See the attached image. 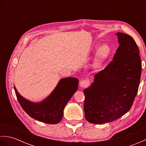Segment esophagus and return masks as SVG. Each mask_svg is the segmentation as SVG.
Masks as SVG:
<instances>
[{
  "label": "esophagus",
  "instance_id": "esophagus-1",
  "mask_svg": "<svg viewBox=\"0 0 146 146\" xmlns=\"http://www.w3.org/2000/svg\"><path fill=\"white\" fill-rule=\"evenodd\" d=\"M89 85V81L87 80H82L80 82V86L82 88L87 87Z\"/></svg>",
  "mask_w": 146,
  "mask_h": 146
}]
</instances>
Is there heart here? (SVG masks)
Listing matches in <instances>:
<instances>
[{"label":"heart","mask_w":146,"mask_h":146,"mask_svg":"<svg viewBox=\"0 0 146 146\" xmlns=\"http://www.w3.org/2000/svg\"><path fill=\"white\" fill-rule=\"evenodd\" d=\"M111 52V49L107 44H104L99 47L97 52V58L98 62H102L108 58Z\"/></svg>","instance_id":"b5f03b06"}]
</instances>
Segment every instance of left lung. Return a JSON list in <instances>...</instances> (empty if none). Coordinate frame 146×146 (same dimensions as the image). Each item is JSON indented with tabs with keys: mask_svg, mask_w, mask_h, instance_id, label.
<instances>
[{
	"mask_svg": "<svg viewBox=\"0 0 146 146\" xmlns=\"http://www.w3.org/2000/svg\"><path fill=\"white\" fill-rule=\"evenodd\" d=\"M116 35L119 46L113 60L83 90L85 119L94 124L119 119L131 109L138 92L142 71L139 48L131 36Z\"/></svg>",
	"mask_w": 146,
	"mask_h": 146,
	"instance_id": "left-lung-1",
	"label": "left lung"
}]
</instances>
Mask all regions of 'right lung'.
I'll use <instances>...</instances> for the list:
<instances>
[{"label": "right lung", "instance_id": "obj_1", "mask_svg": "<svg viewBox=\"0 0 146 146\" xmlns=\"http://www.w3.org/2000/svg\"><path fill=\"white\" fill-rule=\"evenodd\" d=\"M78 79L72 77L61 79L50 95L40 103L26 100L15 86L14 90L19 103L31 117L44 123L56 124L63 118L66 105L78 89Z\"/></svg>", "mask_w": 146, "mask_h": 146}]
</instances>
